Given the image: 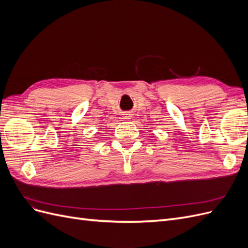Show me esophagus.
<instances>
[{"instance_id": "1", "label": "esophagus", "mask_w": 248, "mask_h": 248, "mask_svg": "<svg viewBox=\"0 0 248 248\" xmlns=\"http://www.w3.org/2000/svg\"><path fill=\"white\" fill-rule=\"evenodd\" d=\"M124 117H125V119H131V115L128 114V112H126Z\"/></svg>"}]
</instances>
